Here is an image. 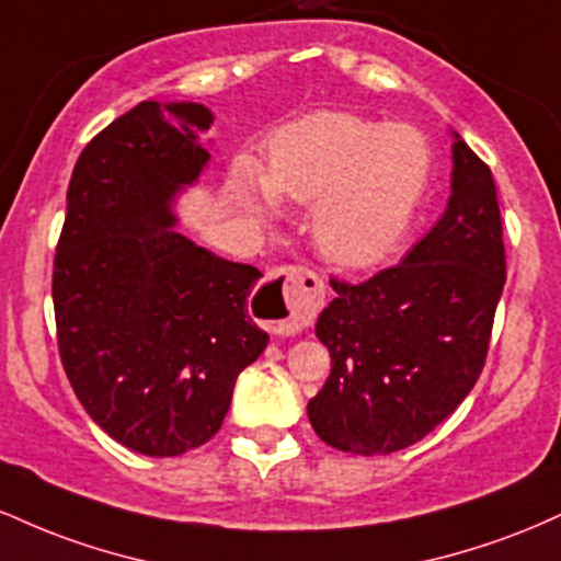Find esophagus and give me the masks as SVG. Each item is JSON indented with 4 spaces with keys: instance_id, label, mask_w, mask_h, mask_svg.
<instances>
[{
    "instance_id": "obj_1",
    "label": "esophagus",
    "mask_w": 561,
    "mask_h": 561,
    "mask_svg": "<svg viewBox=\"0 0 561 561\" xmlns=\"http://www.w3.org/2000/svg\"><path fill=\"white\" fill-rule=\"evenodd\" d=\"M324 306V285L302 266L276 268L261 293V308L279 334H298L313 324Z\"/></svg>"
}]
</instances>
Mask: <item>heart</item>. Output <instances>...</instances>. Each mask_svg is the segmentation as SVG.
<instances>
[{
  "mask_svg": "<svg viewBox=\"0 0 561 561\" xmlns=\"http://www.w3.org/2000/svg\"><path fill=\"white\" fill-rule=\"evenodd\" d=\"M430 173L433 152L420 128L321 111L272 134L263 171L250 158L237 160L231 184L261 221H272L276 199L313 203L319 253L337 266L366 268L403 240Z\"/></svg>",
  "mask_w": 561,
  "mask_h": 561,
  "instance_id": "b5f03b06",
  "label": "heart"
}]
</instances>
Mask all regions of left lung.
<instances>
[{
	"instance_id": "8db88e82",
	"label": "left lung",
	"mask_w": 561,
	"mask_h": 561,
	"mask_svg": "<svg viewBox=\"0 0 561 561\" xmlns=\"http://www.w3.org/2000/svg\"><path fill=\"white\" fill-rule=\"evenodd\" d=\"M446 214L398 266L345 285L319 313L332 371L308 401L327 446L377 456L433 433L478 382L506 282L501 210L482 160L454 134Z\"/></svg>"
}]
</instances>
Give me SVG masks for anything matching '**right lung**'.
Returning a JSON list of instances; mask_svg holds the SVG:
<instances>
[{
  "instance_id": "obj_1",
  "label": "right lung",
  "mask_w": 561,
  "mask_h": 561,
  "mask_svg": "<svg viewBox=\"0 0 561 561\" xmlns=\"http://www.w3.org/2000/svg\"><path fill=\"white\" fill-rule=\"evenodd\" d=\"M210 124L199 102H139L83 147L68 186L53 272L60 358L87 414L145 456L208 443L268 345L248 313L259 268L176 231Z\"/></svg>"
}]
</instances>
